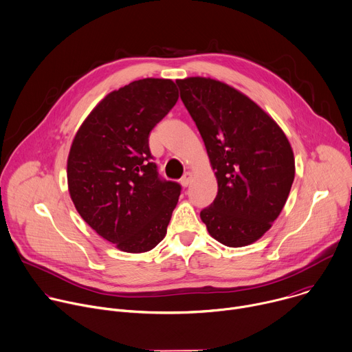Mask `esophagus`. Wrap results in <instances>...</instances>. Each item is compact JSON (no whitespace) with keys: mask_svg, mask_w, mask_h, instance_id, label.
I'll use <instances>...</instances> for the list:
<instances>
[{"mask_svg":"<svg viewBox=\"0 0 352 352\" xmlns=\"http://www.w3.org/2000/svg\"><path fill=\"white\" fill-rule=\"evenodd\" d=\"M192 178H193V175H192V173H189V171H186L184 175H182V178L179 179L181 181V185L182 186H188L189 184H190V181H192Z\"/></svg>","mask_w":352,"mask_h":352,"instance_id":"34e87169","label":"esophagus"}]
</instances>
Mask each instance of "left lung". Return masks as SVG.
Instances as JSON below:
<instances>
[{
	"label": "left lung",
	"mask_w": 352,
	"mask_h": 352,
	"mask_svg": "<svg viewBox=\"0 0 352 352\" xmlns=\"http://www.w3.org/2000/svg\"><path fill=\"white\" fill-rule=\"evenodd\" d=\"M203 138L218 184L200 211L210 235L228 248L258 241L279 217L294 181L289 140L249 96L218 80L175 81Z\"/></svg>",
	"instance_id": "1"
}]
</instances>
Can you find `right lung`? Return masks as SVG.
Instances as JSON below:
<instances>
[{
    "label": "right lung",
    "mask_w": 352,
    "mask_h": 352,
    "mask_svg": "<svg viewBox=\"0 0 352 352\" xmlns=\"http://www.w3.org/2000/svg\"><path fill=\"white\" fill-rule=\"evenodd\" d=\"M177 100L173 80L133 81L107 94L73 140L67 185L74 207L122 252H149L167 233L181 185L159 177L149 134Z\"/></svg>",
    "instance_id": "obj_1"
}]
</instances>
